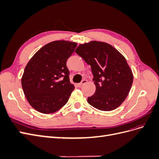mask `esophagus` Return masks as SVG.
Instances as JSON below:
<instances>
[{
    "mask_svg": "<svg viewBox=\"0 0 159 159\" xmlns=\"http://www.w3.org/2000/svg\"><path fill=\"white\" fill-rule=\"evenodd\" d=\"M87 82H88V81H87V80H83L81 81V82L78 84V85H79V86H81V85H83L87 83Z\"/></svg>",
    "mask_w": 159,
    "mask_h": 159,
    "instance_id": "esophagus-1",
    "label": "esophagus"
}]
</instances>
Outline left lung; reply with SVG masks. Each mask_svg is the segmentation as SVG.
<instances>
[{"label": "left lung", "mask_w": 159, "mask_h": 159, "mask_svg": "<svg viewBox=\"0 0 159 159\" xmlns=\"http://www.w3.org/2000/svg\"><path fill=\"white\" fill-rule=\"evenodd\" d=\"M91 66L96 87L88 102L101 111L117 108L126 99L133 81L132 71L126 59L107 43L91 41L80 44L75 50Z\"/></svg>", "instance_id": "left-lung-1"}]
</instances>
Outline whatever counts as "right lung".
<instances>
[{"mask_svg":"<svg viewBox=\"0 0 159 159\" xmlns=\"http://www.w3.org/2000/svg\"><path fill=\"white\" fill-rule=\"evenodd\" d=\"M78 44L57 40L48 43L32 56L22 77V87L28 103L38 112L48 114L68 102L74 89L66 61Z\"/></svg>","mask_w":159,"mask_h":159,"instance_id":"obj_1","label":"right lung"}]
</instances>
